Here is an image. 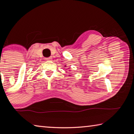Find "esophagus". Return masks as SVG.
Here are the masks:
<instances>
[{"mask_svg": "<svg viewBox=\"0 0 134 134\" xmlns=\"http://www.w3.org/2000/svg\"><path fill=\"white\" fill-rule=\"evenodd\" d=\"M45 60H46L47 61H50V60H52V58H47L45 59Z\"/></svg>", "mask_w": 134, "mask_h": 134, "instance_id": "esophagus-1", "label": "esophagus"}]
</instances>
